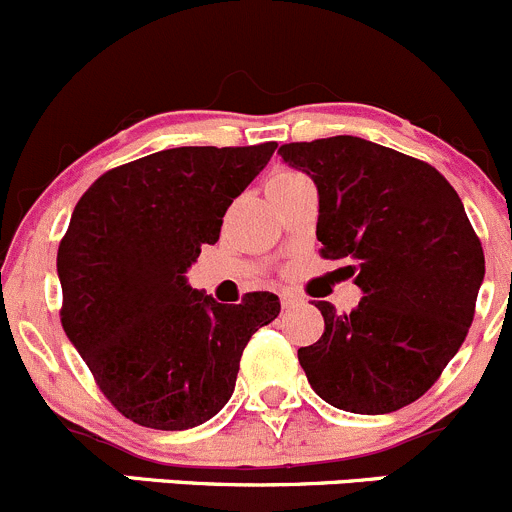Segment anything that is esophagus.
<instances>
[{
	"instance_id": "34e87169",
	"label": "esophagus",
	"mask_w": 512,
	"mask_h": 512,
	"mask_svg": "<svg viewBox=\"0 0 512 512\" xmlns=\"http://www.w3.org/2000/svg\"><path fill=\"white\" fill-rule=\"evenodd\" d=\"M280 302H282V307H295L297 302H302V297L295 295V292H282Z\"/></svg>"
}]
</instances>
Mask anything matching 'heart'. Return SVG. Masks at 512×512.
<instances>
[{
    "instance_id": "1",
    "label": "heart",
    "mask_w": 512,
    "mask_h": 512,
    "mask_svg": "<svg viewBox=\"0 0 512 512\" xmlns=\"http://www.w3.org/2000/svg\"><path fill=\"white\" fill-rule=\"evenodd\" d=\"M292 177H302V175H297V172H290V170H282V172H277L275 177H272V182H282V180H292ZM270 182V185H272Z\"/></svg>"
}]
</instances>
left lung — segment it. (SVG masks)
<instances>
[{
  "label": "left lung",
  "mask_w": 512,
  "mask_h": 512,
  "mask_svg": "<svg viewBox=\"0 0 512 512\" xmlns=\"http://www.w3.org/2000/svg\"><path fill=\"white\" fill-rule=\"evenodd\" d=\"M282 160L315 180L317 240L345 260L362 300L317 302L325 332L297 350L312 390L347 413L382 415L423 398L473 325L485 275L480 237L433 165L337 135L290 142Z\"/></svg>",
  "instance_id": "8db88e82"
}]
</instances>
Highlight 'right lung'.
Masks as SVG:
<instances>
[{
    "instance_id": "right-lung-1",
    "label": "right lung",
    "mask_w": 512,
    "mask_h": 512,
    "mask_svg": "<svg viewBox=\"0 0 512 512\" xmlns=\"http://www.w3.org/2000/svg\"><path fill=\"white\" fill-rule=\"evenodd\" d=\"M277 142L175 147L107 170L79 197L57 250L62 327L104 398L132 423L187 430L220 413L272 292L222 305L185 272Z\"/></svg>"
}]
</instances>
